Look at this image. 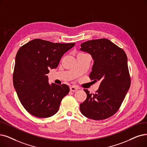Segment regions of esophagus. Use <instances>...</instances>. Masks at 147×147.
<instances>
[{
	"instance_id": "obj_1",
	"label": "esophagus",
	"mask_w": 147,
	"mask_h": 147,
	"mask_svg": "<svg viewBox=\"0 0 147 147\" xmlns=\"http://www.w3.org/2000/svg\"><path fill=\"white\" fill-rule=\"evenodd\" d=\"M78 88L76 86H71L70 87V90L71 92H75V91H77L78 90Z\"/></svg>"
}]
</instances>
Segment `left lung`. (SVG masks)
I'll use <instances>...</instances> for the list:
<instances>
[{
	"label": "left lung",
	"mask_w": 147,
	"mask_h": 147,
	"mask_svg": "<svg viewBox=\"0 0 147 147\" xmlns=\"http://www.w3.org/2000/svg\"><path fill=\"white\" fill-rule=\"evenodd\" d=\"M81 50L89 53L94 60L90 78L100 81L95 93L87 94L80 104L81 113L93 120H103L115 114L130 88L131 79L125 52L108 39L87 41Z\"/></svg>",
	"instance_id": "8db88e82"
}]
</instances>
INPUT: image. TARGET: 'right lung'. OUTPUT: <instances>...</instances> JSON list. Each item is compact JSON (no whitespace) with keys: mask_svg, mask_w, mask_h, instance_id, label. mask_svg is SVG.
I'll return each mask as SVG.
<instances>
[{"mask_svg":"<svg viewBox=\"0 0 147 147\" xmlns=\"http://www.w3.org/2000/svg\"><path fill=\"white\" fill-rule=\"evenodd\" d=\"M75 45L36 38L17 51L13 84L21 104L28 113L38 118H48L57 112L69 87L66 84L50 85L46 74L50 69L57 67L64 54Z\"/></svg>","mask_w":147,"mask_h":147,"instance_id":"right-lung-1","label":"right lung"}]
</instances>
